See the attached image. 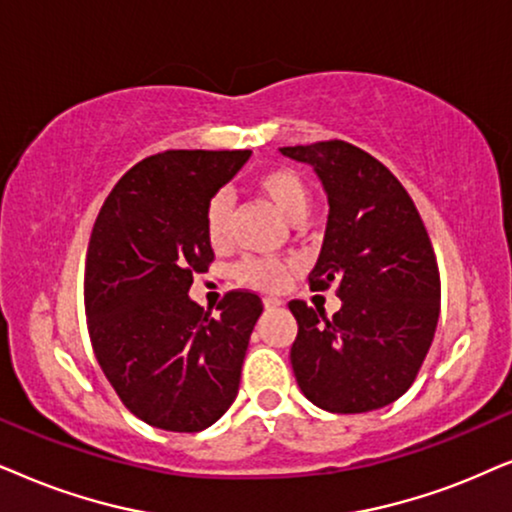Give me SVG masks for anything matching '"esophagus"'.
<instances>
[{"mask_svg": "<svg viewBox=\"0 0 512 512\" xmlns=\"http://www.w3.org/2000/svg\"><path fill=\"white\" fill-rule=\"evenodd\" d=\"M262 302H264V309H267V311L281 309V306H283V299H278V297H274V295L264 297V299H262Z\"/></svg>", "mask_w": 512, "mask_h": 512, "instance_id": "esophagus-1", "label": "esophagus"}]
</instances>
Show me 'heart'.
<instances>
[{"label":"heart","mask_w":512,"mask_h":512,"mask_svg":"<svg viewBox=\"0 0 512 512\" xmlns=\"http://www.w3.org/2000/svg\"><path fill=\"white\" fill-rule=\"evenodd\" d=\"M257 192L267 199L276 213L285 222L299 224L309 210L311 194L306 187L304 177L295 173L292 168H269L257 175L255 180ZM229 217H231V199L227 192H217L210 196L203 213V227H206V238L213 248L222 250L229 245ZM290 264L274 260V257H245L236 267V278L250 288L257 290H278L288 281Z\"/></svg>","instance_id":"obj_1"}]
</instances>
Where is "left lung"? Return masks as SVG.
<instances>
[{"mask_svg":"<svg viewBox=\"0 0 512 512\" xmlns=\"http://www.w3.org/2000/svg\"><path fill=\"white\" fill-rule=\"evenodd\" d=\"M309 163L330 203L311 290L337 285L342 309L327 318L302 299L290 363L320 410L372 412L417 379L440 316V274L419 210L384 163L344 140L281 147Z\"/></svg>","mask_w":512,"mask_h":512,"instance_id":"obj_1","label":"left lung"}]
</instances>
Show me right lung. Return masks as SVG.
<instances>
[{
  "label": "right lung",
  "instance_id": "right-lung-1",
  "mask_svg": "<svg viewBox=\"0 0 512 512\" xmlns=\"http://www.w3.org/2000/svg\"><path fill=\"white\" fill-rule=\"evenodd\" d=\"M248 159V149L149 156L114 185L93 224L84 304L95 358L121 403L163 431L199 433L236 400L262 299L231 290L210 316L189 288L215 260L206 203Z\"/></svg>",
  "mask_w": 512,
  "mask_h": 512
}]
</instances>
